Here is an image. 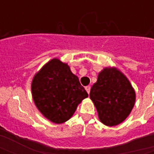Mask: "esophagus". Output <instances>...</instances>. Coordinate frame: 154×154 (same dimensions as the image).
I'll list each match as a JSON object with an SVG mask.
<instances>
[{
  "label": "esophagus",
  "mask_w": 154,
  "mask_h": 154,
  "mask_svg": "<svg viewBox=\"0 0 154 154\" xmlns=\"http://www.w3.org/2000/svg\"><path fill=\"white\" fill-rule=\"evenodd\" d=\"M85 89H86V91H87V93L89 94V92H90V90H91L90 86H87V87H85Z\"/></svg>",
  "instance_id": "esophagus-1"
}]
</instances>
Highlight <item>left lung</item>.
<instances>
[{"mask_svg": "<svg viewBox=\"0 0 154 154\" xmlns=\"http://www.w3.org/2000/svg\"><path fill=\"white\" fill-rule=\"evenodd\" d=\"M90 98L100 121L116 126L125 121L134 106L135 91L129 79L116 67H106L91 87Z\"/></svg>", "mask_w": 154, "mask_h": 154, "instance_id": "obj_1", "label": "left lung"}]
</instances>
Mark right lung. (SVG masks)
<instances>
[{
	"label": "right lung",
	"mask_w": 154,
	"mask_h": 154,
	"mask_svg": "<svg viewBox=\"0 0 154 154\" xmlns=\"http://www.w3.org/2000/svg\"><path fill=\"white\" fill-rule=\"evenodd\" d=\"M31 93L39 112L54 124L67 121L78 105L88 97L68 64L57 57L48 61L35 74Z\"/></svg>",
	"instance_id": "add662e5"
}]
</instances>
